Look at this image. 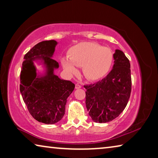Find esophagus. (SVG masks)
Here are the masks:
<instances>
[{
    "label": "esophagus",
    "mask_w": 158,
    "mask_h": 158,
    "mask_svg": "<svg viewBox=\"0 0 158 158\" xmlns=\"http://www.w3.org/2000/svg\"><path fill=\"white\" fill-rule=\"evenodd\" d=\"M81 85H79L78 84H77L75 85V89H81Z\"/></svg>",
    "instance_id": "1"
}]
</instances>
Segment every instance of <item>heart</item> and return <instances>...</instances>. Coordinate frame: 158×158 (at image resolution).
Returning <instances> with one entry per match:
<instances>
[{
  "mask_svg": "<svg viewBox=\"0 0 158 158\" xmlns=\"http://www.w3.org/2000/svg\"><path fill=\"white\" fill-rule=\"evenodd\" d=\"M114 61L111 49L95 42H82L71 47L68 57L61 59V64L69 74H75L81 67L82 73L90 81L100 79L109 73Z\"/></svg>",
  "mask_w": 158,
  "mask_h": 158,
  "instance_id": "b5f03b06",
  "label": "heart"
}]
</instances>
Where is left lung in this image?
<instances>
[{
	"mask_svg": "<svg viewBox=\"0 0 158 158\" xmlns=\"http://www.w3.org/2000/svg\"><path fill=\"white\" fill-rule=\"evenodd\" d=\"M113 69L106 77L93 84L85 85V105L95 123L113 121L124 110L129 100L132 79L130 63L125 53L116 49Z\"/></svg>",
	"mask_w": 158,
	"mask_h": 158,
	"instance_id": "left-lung-1",
	"label": "left lung"
}]
</instances>
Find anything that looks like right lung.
<instances>
[{
    "label": "right lung",
    "mask_w": 158,
    "mask_h": 158,
    "mask_svg": "<svg viewBox=\"0 0 158 158\" xmlns=\"http://www.w3.org/2000/svg\"><path fill=\"white\" fill-rule=\"evenodd\" d=\"M57 42H39L23 58L20 74V92L29 113L36 121L45 124H54L65 114L67 99L75 85L70 81L60 79L54 74L58 63L52 58ZM44 62L46 73L38 76L33 61Z\"/></svg>",
    "instance_id": "1"
}]
</instances>
